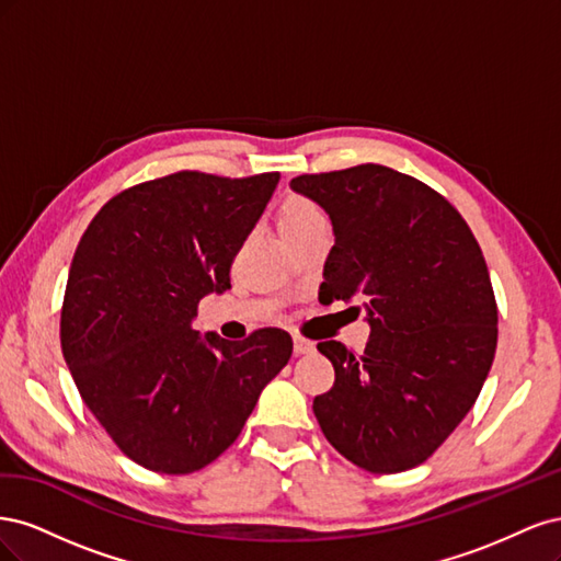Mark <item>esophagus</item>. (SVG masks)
I'll use <instances>...</instances> for the list:
<instances>
[{
	"label": "esophagus",
	"mask_w": 561,
	"mask_h": 561,
	"mask_svg": "<svg viewBox=\"0 0 561 561\" xmlns=\"http://www.w3.org/2000/svg\"><path fill=\"white\" fill-rule=\"evenodd\" d=\"M313 351H316V342H311V339H307V336H295V353L297 355H307Z\"/></svg>",
	"instance_id": "esophagus-1"
}]
</instances>
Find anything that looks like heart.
<instances>
[{
	"label": "heart",
	"instance_id": "1",
	"mask_svg": "<svg viewBox=\"0 0 561 561\" xmlns=\"http://www.w3.org/2000/svg\"><path fill=\"white\" fill-rule=\"evenodd\" d=\"M276 222H278L280 233L285 236V241L290 245H295L299 241H307L316 233L328 231L325 213L320 210L316 201L301 196V194H290L283 198V203L278 206Z\"/></svg>",
	"mask_w": 561,
	"mask_h": 561
}]
</instances>
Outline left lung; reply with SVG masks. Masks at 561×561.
I'll list each match as a JSON object with an SVG mask.
<instances>
[{
	"label": "left lung",
	"instance_id": "8db88e82",
	"mask_svg": "<svg viewBox=\"0 0 561 561\" xmlns=\"http://www.w3.org/2000/svg\"><path fill=\"white\" fill-rule=\"evenodd\" d=\"M290 186L332 219L318 299L360 297L371 325L363 355L318 344L334 386L313 414L351 463L410 470L463 421L494 363L499 311L482 250L445 196L393 168L363 163Z\"/></svg>",
	"mask_w": 561,
	"mask_h": 561
}]
</instances>
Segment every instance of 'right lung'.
<instances>
[{"label": "right lung", "mask_w": 561, "mask_h": 561, "mask_svg": "<svg viewBox=\"0 0 561 561\" xmlns=\"http://www.w3.org/2000/svg\"><path fill=\"white\" fill-rule=\"evenodd\" d=\"M280 175L180 171L110 198L77 245L60 344L79 393L114 445L165 474L206 468L233 445L293 355V336H201L198 301L231 287V262Z\"/></svg>", "instance_id": "add662e5"}]
</instances>
